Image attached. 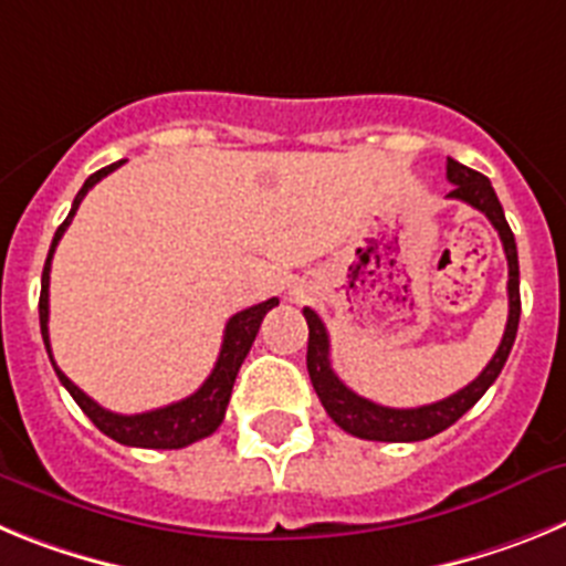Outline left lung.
<instances>
[{"label": "left lung", "instance_id": "8db88e82", "mask_svg": "<svg viewBox=\"0 0 566 566\" xmlns=\"http://www.w3.org/2000/svg\"><path fill=\"white\" fill-rule=\"evenodd\" d=\"M448 181L453 189L448 198L470 203L473 209L488 214V221L502 238L504 254H507V300H510V314L507 326H504V337L499 343L496 354L484 365V371L479 374L470 385H464L462 391L451 394V397L439 399L431 405H419V408H388V405H377L371 399L354 394L343 379L334 374L332 359H328V332L323 326V319L312 312L303 308V317L308 323V352L306 365L308 377H312L314 391H317L319 402L326 408L328 417L343 428L345 433L359 439H371V442H419V439H431L442 433L444 428H451L462 413H468L473 405L482 399L490 385L496 382L502 374L504 363L510 357V348L516 343L518 332V314H522V297H518V252H516V238L510 232L504 209L499 203L496 192L490 187V181L476 169L464 167V164L448 158Z\"/></svg>", "mask_w": 566, "mask_h": 566}]
</instances>
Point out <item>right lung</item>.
I'll return each mask as SVG.
<instances>
[{"label": "right lung", "mask_w": 566, "mask_h": 566, "mask_svg": "<svg viewBox=\"0 0 566 566\" xmlns=\"http://www.w3.org/2000/svg\"><path fill=\"white\" fill-rule=\"evenodd\" d=\"M122 164L124 161L109 164V167H104V169H98V172L90 175L87 181H84V187L78 189L76 201H73V207H70V214L64 218L62 227L56 229V234H53L48 260H44L42 294H39V323H42V339H44V348H48V354H50V334H48L50 260H53V252H56L64 229H67L70 221H73V214H76L78 203L84 201V195L96 187L102 178H107L113 169L122 167ZM277 303L280 300L272 297V300H266V303H258V306L243 308V312L234 314V317L227 323L221 354H218V363H214V368H212V374L207 377V382H203L195 394H189L187 399H181V402L164 405V408H155V411H144V413L107 411V408H102L96 399H90L87 394L78 388V385H73L62 371H59V365L53 363V354H50V363H53V368H56L59 382L67 388L70 397L76 399L78 408L87 413L90 422L96 424L98 431L107 433V437L115 439V442L129 444V448L175 451V448H187V444L198 442V439H207L209 433L218 431V424H221L223 417H227V405H229V397H232V385H234V377H238V371H240V365H243V359H247L254 337H258V328H260V323H263V317H266V314L272 312Z\"/></svg>", "instance_id": "add662e5"}]
</instances>
